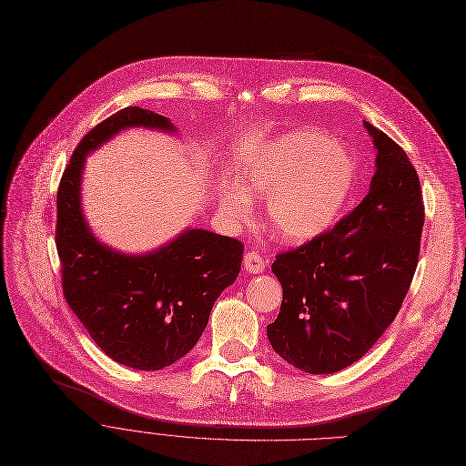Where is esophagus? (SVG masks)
<instances>
[{"mask_svg":"<svg viewBox=\"0 0 466 466\" xmlns=\"http://www.w3.org/2000/svg\"><path fill=\"white\" fill-rule=\"evenodd\" d=\"M242 263H245V269L248 273H252V275L263 273L265 271V265H268L258 252H247L245 254V261H242Z\"/></svg>","mask_w":466,"mask_h":466,"instance_id":"esophagus-1","label":"esophagus"}]
</instances>
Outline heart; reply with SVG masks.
Returning <instances> with one entry per match:
<instances>
[{
  "mask_svg": "<svg viewBox=\"0 0 466 466\" xmlns=\"http://www.w3.org/2000/svg\"><path fill=\"white\" fill-rule=\"evenodd\" d=\"M357 184L352 155L320 132H290L265 144L228 187L219 208L242 224L252 214L248 197L268 198V221L284 240L305 242L326 233L345 212Z\"/></svg>",
  "mask_w": 466,
  "mask_h": 466,
  "instance_id": "heart-1",
  "label": "heart"
}]
</instances>
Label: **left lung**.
<instances>
[{
  "label": "left lung",
  "instance_id": "1",
  "mask_svg": "<svg viewBox=\"0 0 466 466\" xmlns=\"http://www.w3.org/2000/svg\"><path fill=\"white\" fill-rule=\"evenodd\" d=\"M378 157L362 203L329 231L279 254L280 313L268 326L279 357L307 373L360 360L400 311L419 261L425 207L406 151L364 121Z\"/></svg>",
  "mask_w": 466,
  "mask_h": 466
}]
</instances>
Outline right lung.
I'll return each instance as SVG.
<instances>
[{"mask_svg": "<svg viewBox=\"0 0 466 466\" xmlns=\"http://www.w3.org/2000/svg\"><path fill=\"white\" fill-rule=\"evenodd\" d=\"M130 127L174 132L168 117L130 106L88 130L56 195V250L64 298L88 336L116 362L163 370L195 347L214 301L235 282L242 242L186 229L165 247L132 256L102 245L81 210L85 157Z\"/></svg>", "mask_w": 466, "mask_h": 466, "instance_id": "1", "label": "right lung"}]
</instances>
